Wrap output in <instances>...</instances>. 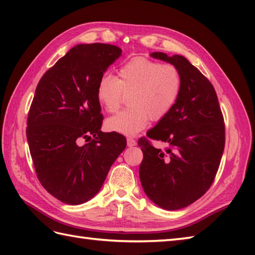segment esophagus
I'll return each mask as SVG.
<instances>
[{
  "mask_svg": "<svg viewBox=\"0 0 255 255\" xmlns=\"http://www.w3.org/2000/svg\"><path fill=\"white\" fill-rule=\"evenodd\" d=\"M136 140H133L132 138H127V144L128 147H133V145H136Z\"/></svg>",
  "mask_w": 255,
  "mask_h": 255,
  "instance_id": "esophagus-1",
  "label": "esophagus"
}]
</instances>
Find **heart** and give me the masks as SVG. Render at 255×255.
<instances>
[{
    "label": "heart",
    "instance_id": "1",
    "mask_svg": "<svg viewBox=\"0 0 255 255\" xmlns=\"http://www.w3.org/2000/svg\"><path fill=\"white\" fill-rule=\"evenodd\" d=\"M182 91V75L171 63L137 57L118 71V79L103 74L96 88V97L107 113L121 108L124 95H129L126 111L107 119L111 131L126 136L141 131L149 119L160 122L174 108Z\"/></svg>",
    "mask_w": 255,
    "mask_h": 255
}]
</instances>
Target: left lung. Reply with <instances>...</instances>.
I'll list each match as a JSON object with an SVG mask.
<instances>
[{"instance_id":"obj_1","label":"left lung","mask_w":255,"mask_h":255,"mask_svg":"<svg viewBox=\"0 0 255 255\" xmlns=\"http://www.w3.org/2000/svg\"><path fill=\"white\" fill-rule=\"evenodd\" d=\"M151 56L178 69L182 91L169 115L147 132L164 142L165 150L154 148L145 137L138 140L143 153L139 176L155 205L176 210L202 197L213 184L225 149L224 116L213 84L186 58Z\"/></svg>"}]
</instances>
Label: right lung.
Segmentation results:
<instances>
[{
	"label": "right lung",
	"instance_id": "add662e5",
	"mask_svg": "<svg viewBox=\"0 0 255 255\" xmlns=\"http://www.w3.org/2000/svg\"><path fill=\"white\" fill-rule=\"evenodd\" d=\"M121 55L113 45H78L36 88L27 141L38 180L62 203L80 205L94 197L127 145L123 134L101 131L104 117L96 97L100 78Z\"/></svg>",
	"mask_w": 255,
	"mask_h": 255
}]
</instances>
